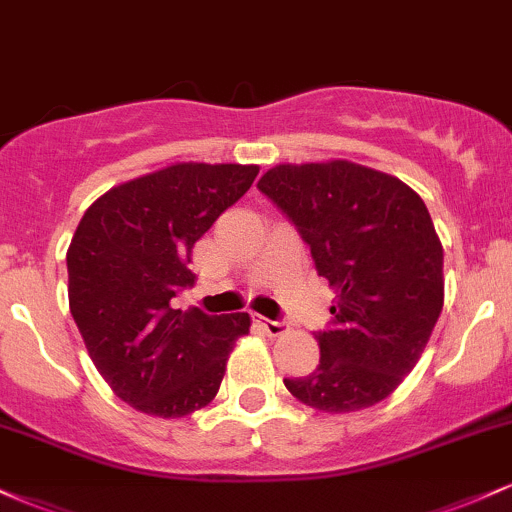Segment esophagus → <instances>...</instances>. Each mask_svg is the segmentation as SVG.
Masks as SVG:
<instances>
[{
  "label": "esophagus",
  "mask_w": 512,
  "mask_h": 512,
  "mask_svg": "<svg viewBox=\"0 0 512 512\" xmlns=\"http://www.w3.org/2000/svg\"><path fill=\"white\" fill-rule=\"evenodd\" d=\"M257 322H260L269 337H279V334H284L286 327H289L284 320H269V317H262V315H257Z\"/></svg>",
  "instance_id": "obj_1"
}]
</instances>
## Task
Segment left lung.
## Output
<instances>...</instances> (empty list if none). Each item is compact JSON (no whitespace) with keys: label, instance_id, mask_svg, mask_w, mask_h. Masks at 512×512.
<instances>
[{"label":"left lung","instance_id":"1","mask_svg":"<svg viewBox=\"0 0 512 512\" xmlns=\"http://www.w3.org/2000/svg\"><path fill=\"white\" fill-rule=\"evenodd\" d=\"M260 192L310 245L337 291L320 363L286 390L320 411L380 402L424 354L443 310V248L424 199L392 175L356 163L276 166Z\"/></svg>","mask_w":512,"mask_h":512}]
</instances>
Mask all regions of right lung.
<instances>
[{"label":"right lung","instance_id":"1","mask_svg":"<svg viewBox=\"0 0 512 512\" xmlns=\"http://www.w3.org/2000/svg\"><path fill=\"white\" fill-rule=\"evenodd\" d=\"M257 166L178 163L105 192L67 252L69 310L113 392L144 414L175 419L219 392L250 315L175 308L192 289V248L250 190Z\"/></svg>","mask_w":512,"mask_h":512}]
</instances>
